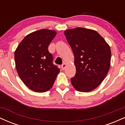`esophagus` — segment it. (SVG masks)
I'll list each match as a JSON object with an SVG mask.
<instances>
[{
	"label": "esophagus",
	"instance_id": "34e87169",
	"mask_svg": "<svg viewBox=\"0 0 125 125\" xmlns=\"http://www.w3.org/2000/svg\"><path fill=\"white\" fill-rule=\"evenodd\" d=\"M66 66V64L65 63L63 64L62 65V70H64V69H65Z\"/></svg>",
	"mask_w": 125,
	"mask_h": 125
}]
</instances>
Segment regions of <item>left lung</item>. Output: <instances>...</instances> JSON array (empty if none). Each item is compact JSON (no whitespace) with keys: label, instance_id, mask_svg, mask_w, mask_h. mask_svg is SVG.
I'll use <instances>...</instances> for the list:
<instances>
[{"label":"left lung","instance_id":"left-lung-1","mask_svg":"<svg viewBox=\"0 0 125 125\" xmlns=\"http://www.w3.org/2000/svg\"><path fill=\"white\" fill-rule=\"evenodd\" d=\"M74 56L75 76L71 79L77 91L94 90L106 76L110 66L109 45L96 31L83 28L64 31Z\"/></svg>","mask_w":125,"mask_h":125}]
</instances>
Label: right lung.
<instances>
[{
  "label": "right lung",
  "mask_w": 125,
  "mask_h": 125,
  "mask_svg": "<svg viewBox=\"0 0 125 125\" xmlns=\"http://www.w3.org/2000/svg\"><path fill=\"white\" fill-rule=\"evenodd\" d=\"M56 35L52 30L41 29L25 37L15 52L18 73L30 89L45 92L53 85L60 69L53 64L48 51L50 43Z\"/></svg>",
  "instance_id": "obj_1"
}]
</instances>
